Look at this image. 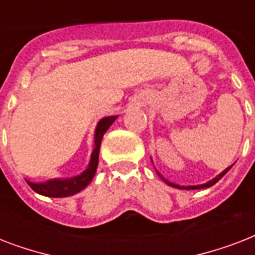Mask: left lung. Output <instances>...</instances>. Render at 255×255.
Returning <instances> with one entry per match:
<instances>
[{"label":"left lung","instance_id":"1","mask_svg":"<svg viewBox=\"0 0 255 255\" xmlns=\"http://www.w3.org/2000/svg\"><path fill=\"white\" fill-rule=\"evenodd\" d=\"M230 168H232V167L226 168V169L224 170V172H221V173L218 174V176H216V177H214L213 180H210V181L205 182V184H202V185H189V186H184V185H182L181 186V185H177V184H173V182L168 181L167 178H164L163 176H161V174L159 173V172H157V174H159L160 177L163 178V181L165 182V184H168V185H169V186H173V188H177V189H201V188H209V186L214 185V184H216V182H217V181H220V180H221V178L224 177V176H225V173H226V172H228V170L230 169Z\"/></svg>","mask_w":255,"mask_h":255}]
</instances>
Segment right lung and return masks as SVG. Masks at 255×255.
<instances>
[{
	"mask_svg": "<svg viewBox=\"0 0 255 255\" xmlns=\"http://www.w3.org/2000/svg\"><path fill=\"white\" fill-rule=\"evenodd\" d=\"M118 116H107L100 120L95 129V148L92 151L91 160L88 164L87 169L85 172H82L81 174H78L75 177L71 178H54V180H49L46 182H30L27 184L30 188L37 192V193L42 194V196H47V197H69L73 194L81 192L82 189H85L86 186L91 182V180L95 176L96 168H98V161H99V149L100 143L103 139V135L107 132V129L111 127V124L116 120Z\"/></svg>",
	"mask_w": 255,
	"mask_h": 255,
	"instance_id": "1",
	"label": "right lung"
}]
</instances>
